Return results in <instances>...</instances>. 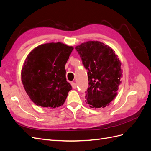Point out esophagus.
<instances>
[{
	"instance_id": "esophagus-1",
	"label": "esophagus",
	"mask_w": 151,
	"mask_h": 151,
	"mask_svg": "<svg viewBox=\"0 0 151 151\" xmlns=\"http://www.w3.org/2000/svg\"><path fill=\"white\" fill-rule=\"evenodd\" d=\"M71 85H72V88H73V89H76V88H77V84H76V83H71Z\"/></svg>"
}]
</instances>
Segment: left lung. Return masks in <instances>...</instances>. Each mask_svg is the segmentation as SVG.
<instances>
[{
	"label": "left lung",
	"instance_id": "1",
	"mask_svg": "<svg viewBox=\"0 0 151 151\" xmlns=\"http://www.w3.org/2000/svg\"><path fill=\"white\" fill-rule=\"evenodd\" d=\"M76 49L88 70L86 103L93 108L108 106L122 83L123 70L118 55L112 48L99 41H88Z\"/></svg>",
	"mask_w": 151,
	"mask_h": 151
}]
</instances>
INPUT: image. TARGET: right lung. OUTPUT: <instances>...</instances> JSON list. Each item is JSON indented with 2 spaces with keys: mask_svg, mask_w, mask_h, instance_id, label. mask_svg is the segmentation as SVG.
Returning <instances> with one entry per match:
<instances>
[{
  "mask_svg": "<svg viewBox=\"0 0 151 151\" xmlns=\"http://www.w3.org/2000/svg\"><path fill=\"white\" fill-rule=\"evenodd\" d=\"M74 47L61 42L40 45L26 57L21 81L36 105L48 109L62 106L72 86L66 80L65 65Z\"/></svg>",
  "mask_w": 151,
  "mask_h": 151,
  "instance_id": "obj_1",
  "label": "right lung"
}]
</instances>
